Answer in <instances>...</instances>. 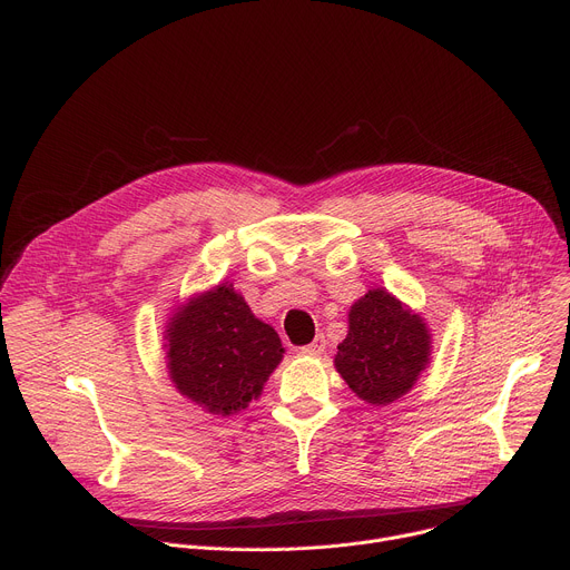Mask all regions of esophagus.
Returning <instances> with one entry per match:
<instances>
[{
	"label": "esophagus",
	"mask_w": 570,
	"mask_h": 570,
	"mask_svg": "<svg viewBox=\"0 0 570 570\" xmlns=\"http://www.w3.org/2000/svg\"><path fill=\"white\" fill-rule=\"evenodd\" d=\"M324 345H327V341H324V336H315L313 343L304 345L299 352L302 354H308V356H320L324 352Z\"/></svg>",
	"instance_id": "34e87169"
}]
</instances>
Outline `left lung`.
Listing matches in <instances>:
<instances>
[{
    "instance_id": "8db88e82",
    "label": "left lung",
    "mask_w": 570,
    "mask_h": 570,
    "mask_svg": "<svg viewBox=\"0 0 570 570\" xmlns=\"http://www.w3.org/2000/svg\"><path fill=\"white\" fill-rule=\"evenodd\" d=\"M429 350L422 317L387 291L372 288L350 311V334L338 345L336 370L361 399L385 405L413 387Z\"/></svg>"
}]
</instances>
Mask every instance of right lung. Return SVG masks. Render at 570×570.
<instances>
[{"instance_id":"add662e5","label":"right lung","mask_w":570,"mask_h":570,"mask_svg":"<svg viewBox=\"0 0 570 570\" xmlns=\"http://www.w3.org/2000/svg\"><path fill=\"white\" fill-rule=\"evenodd\" d=\"M167 332L176 387L214 415L246 409L284 354L277 332L225 284L194 299Z\"/></svg>"}]
</instances>
